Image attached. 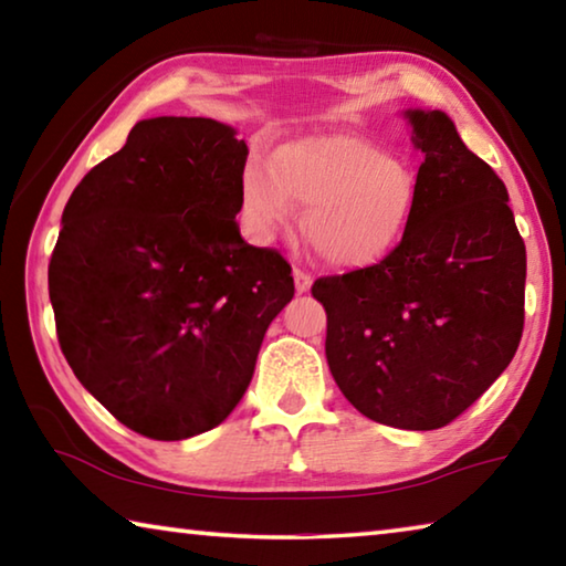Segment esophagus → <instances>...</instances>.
<instances>
[{
    "instance_id": "esophagus-1",
    "label": "esophagus",
    "mask_w": 566,
    "mask_h": 566,
    "mask_svg": "<svg viewBox=\"0 0 566 566\" xmlns=\"http://www.w3.org/2000/svg\"><path fill=\"white\" fill-rule=\"evenodd\" d=\"M310 286H312V274L300 270V266H294V290H296V294H306V292H310Z\"/></svg>"
}]
</instances>
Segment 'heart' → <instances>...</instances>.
I'll use <instances>...</instances> for the list:
<instances>
[{"label": "heart", "instance_id": "obj_1", "mask_svg": "<svg viewBox=\"0 0 566 566\" xmlns=\"http://www.w3.org/2000/svg\"><path fill=\"white\" fill-rule=\"evenodd\" d=\"M417 205V175L405 159L359 134L290 142L270 161L249 159L242 207L254 234L270 239L294 224L324 264L361 270L399 244Z\"/></svg>", "mask_w": 566, "mask_h": 566}]
</instances>
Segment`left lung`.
I'll use <instances>...</instances> for the list:
<instances>
[{
    "label": "left lung",
    "instance_id": "1",
    "mask_svg": "<svg viewBox=\"0 0 566 566\" xmlns=\"http://www.w3.org/2000/svg\"><path fill=\"white\" fill-rule=\"evenodd\" d=\"M417 205L379 264L319 276L332 377L364 417L447 427L510 367L524 329L526 249L496 171L444 112H407Z\"/></svg>",
    "mask_w": 566,
    "mask_h": 566
}]
</instances>
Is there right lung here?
Listing matches in <instances>:
<instances>
[{"mask_svg":"<svg viewBox=\"0 0 566 566\" xmlns=\"http://www.w3.org/2000/svg\"><path fill=\"white\" fill-rule=\"evenodd\" d=\"M234 134L205 117L134 124L72 191L50 260L76 379L159 442L222 424L294 296L290 262L239 234L249 151Z\"/></svg>","mask_w":566,"mask_h":566,"instance_id":"1","label":"right lung"}]
</instances>
